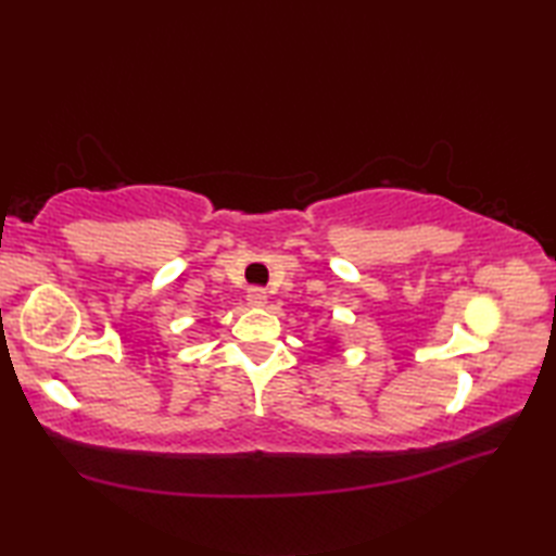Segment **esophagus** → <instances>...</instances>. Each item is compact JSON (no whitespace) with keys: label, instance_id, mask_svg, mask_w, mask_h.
Returning <instances> with one entry per match:
<instances>
[{"label":"esophagus","instance_id":"obj_1","mask_svg":"<svg viewBox=\"0 0 556 556\" xmlns=\"http://www.w3.org/2000/svg\"><path fill=\"white\" fill-rule=\"evenodd\" d=\"M248 305H251V308H265L267 293L263 289H251L248 291Z\"/></svg>","mask_w":556,"mask_h":556}]
</instances>
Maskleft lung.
Returning <instances> with one entry per match:
<instances>
[{"mask_svg": "<svg viewBox=\"0 0 556 556\" xmlns=\"http://www.w3.org/2000/svg\"><path fill=\"white\" fill-rule=\"evenodd\" d=\"M327 344H329V349H332V346L337 344V341H327Z\"/></svg>", "mask_w": 556, "mask_h": 556, "instance_id": "obj_1", "label": "left lung"}]
</instances>
